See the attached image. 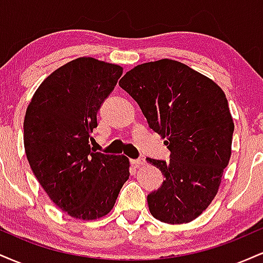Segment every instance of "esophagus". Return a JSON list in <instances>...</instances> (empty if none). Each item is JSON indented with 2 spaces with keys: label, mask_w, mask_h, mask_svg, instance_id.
<instances>
[{
  "label": "esophagus",
  "mask_w": 263,
  "mask_h": 263,
  "mask_svg": "<svg viewBox=\"0 0 263 263\" xmlns=\"http://www.w3.org/2000/svg\"><path fill=\"white\" fill-rule=\"evenodd\" d=\"M131 163L135 165L136 168H138V167H141V165L146 164V161H144V159H142V158H138V159H132Z\"/></svg>",
  "instance_id": "34e87169"
}]
</instances>
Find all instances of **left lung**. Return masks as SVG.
<instances>
[{"mask_svg":"<svg viewBox=\"0 0 263 263\" xmlns=\"http://www.w3.org/2000/svg\"><path fill=\"white\" fill-rule=\"evenodd\" d=\"M119 84L171 151L170 162L147 158L165 177L147 197L151 214L167 224L193 221L218 194L230 161L234 121L225 92L172 59L135 66Z\"/></svg>","mask_w":263,"mask_h":263,"instance_id":"obj_1","label":"left lung"}]
</instances>
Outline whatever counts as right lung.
<instances>
[{
  "instance_id": "1",
  "label": "right lung",
  "mask_w": 263,
  "mask_h": 263,
  "mask_svg": "<svg viewBox=\"0 0 263 263\" xmlns=\"http://www.w3.org/2000/svg\"><path fill=\"white\" fill-rule=\"evenodd\" d=\"M122 71L91 57L74 59L45 78L27 107L29 165L50 200L74 219L107 215L129 177L127 157L92 152L89 144L96 114Z\"/></svg>"
}]
</instances>
